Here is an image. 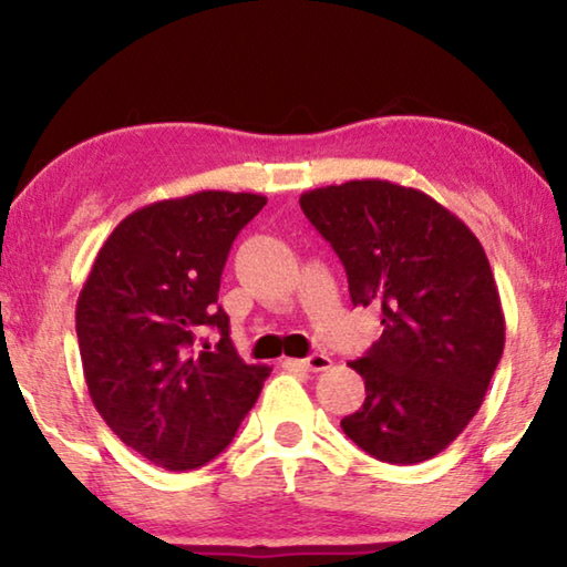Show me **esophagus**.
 <instances>
[{"instance_id":"esophagus-1","label":"esophagus","mask_w":567,"mask_h":567,"mask_svg":"<svg viewBox=\"0 0 567 567\" xmlns=\"http://www.w3.org/2000/svg\"><path fill=\"white\" fill-rule=\"evenodd\" d=\"M330 355H324V353H312V355H307L305 361H301V369H307V371H324V369H330Z\"/></svg>"}]
</instances>
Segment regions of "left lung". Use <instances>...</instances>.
Here are the masks:
<instances>
[{
    "label": "left lung",
    "instance_id": "1",
    "mask_svg": "<svg viewBox=\"0 0 567 567\" xmlns=\"http://www.w3.org/2000/svg\"><path fill=\"white\" fill-rule=\"evenodd\" d=\"M301 212L343 262L353 307H379L382 336L351 369L363 405L340 421L363 452L417 464L483 405L506 343L498 286L467 224L390 181L301 193Z\"/></svg>",
    "mask_w": 567,
    "mask_h": 567
}]
</instances>
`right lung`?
<instances>
[{
    "instance_id": "right-lung-1",
    "label": "right lung",
    "mask_w": 567,
    "mask_h": 567,
    "mask_svg": "<svg viewBox=\"0 0 567 567\" xmlns=\"http://www.w3.org/2000/svg\"><path fill=\"white\" fill-rule=\"evenodd\" d=\"M268 198L200 190L128 214L76 299L90 398L123 444L183 472L231 444L268 367L239 359L219 299L231 243ZM204 329L220 343L199 340Z\"/></svg>"
}]
</instances>
